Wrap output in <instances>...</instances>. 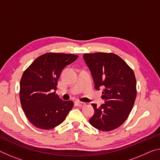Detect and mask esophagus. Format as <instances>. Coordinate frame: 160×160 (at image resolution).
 <instances>
[{
  "instance_id": "esophagus-1",
  "label": "esophagus",
  "mask_w": 160,
  "mask_h": 160,
  "mask_svg": "<svg viewBox=\"0 0 160 160\" xmlns=\"http://www.w3.org/2000/svg\"><path fill=\"white\" fill-rule=\"evenodd\" d=\"M76 104H77V105L79 106V107H83V106L85 105V102H80V101H77V102H76Z\"/></svg>"
}]
</instances>
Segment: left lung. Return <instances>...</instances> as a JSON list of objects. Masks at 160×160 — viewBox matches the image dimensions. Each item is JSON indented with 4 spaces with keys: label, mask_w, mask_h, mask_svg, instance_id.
<instances>
[{
    "label": "left lung",
    "mask_w": 160,
    "mask_h": 160,
    "mask_svg": "<svg viewBox=\"0 0 160 160\" xmlns=\"http://www.w3.org/2000/svg\"><path fill=\"white\" fill-rule=\"evenodd\" d=\"M83 58L91 71L95 88H103L105 103L97 107L90 119L94 128L108 132L119 128L128 119L135 103L137 89L133 70L118 55L111 52L85 53Z\"/></svg>",
    "instance_id": "left-lung-1"
}]
</instances>
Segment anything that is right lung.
I'll return each instance as SVG.
<instances>
[{
  "label": "right lung",
  "mask_w": 160,
  "mask_h": 160,
  "mask_svg": "<svg viewBox=\"0 0 160 160\" xmlns=\"http://www.w3.org/2000/svg\"><path fill=\"white\" fill-rule=\"evenodd\" d=\"M78 58L66 53H45L24 71L20 83V100L25 116L35 128H55L72 110V101L61 100L55 90L63 68Z\"/></svg>",
  "instance_id": "obj_1"
}]
</instances>
